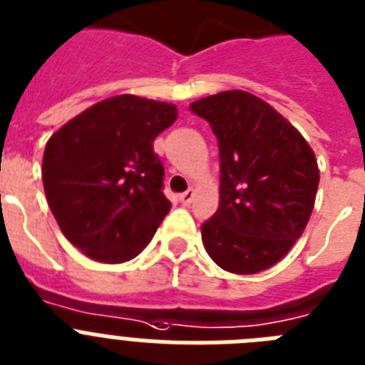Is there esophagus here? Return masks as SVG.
<instances>
[{
	"label": "esophagus",
	"instance_id": "obj_1",
	"mask_svg": "<svg viewBox=\"0 0 365 365\" xmlns=\"http://www.w3.org/2000/svg\"><path fill=\"white\" fill-rule=\"evenodd\" d=\"M192 197H195V192H192V189H189V191H185L180 195V202H182L183 206H189V204L192 202Z\"/></svg>",
	"mask_w": 365,
	"mask_h": 365
}]
</instances>
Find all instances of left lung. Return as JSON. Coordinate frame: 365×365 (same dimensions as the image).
Instances as JSON below:
<instances>
[{
	"label": "left lung",
	"mask_w": 365,
	"mask_h": 365,
	"mask_svg": "<svg viewBox=\"0 0 365 365\" xmlns=\"http://www.w3.org/2000/svg\"><path fill=\"white\" fill-rule=\"evenodd\" d=\"M219 140V210L202 225L210 258L228 272L254 274L286 256L315 204L314 150L262 98L225 91L191 103Z\"/></svg>",
	"instance_id": "left-lung-1"
}]
</instances>
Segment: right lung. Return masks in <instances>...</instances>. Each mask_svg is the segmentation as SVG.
<instances>
[{
	"instance_id": "obj_1",
	"label": "right lung",
	"mask_w": 365,
	"mask_h": 365,
	"mask_svg": "<svg viewBox=\"0 0 365 365\" xmlns=\"http://www.w3.org/2000/svg\"><path fill=\"white\" fill-rule=\"evenodd\" d=\"M176 106L133 94L94 103L46 143L42 182L64 237L102 263L135 258L170 210L154 139Z\"/></svg>"
}]
</instances>
